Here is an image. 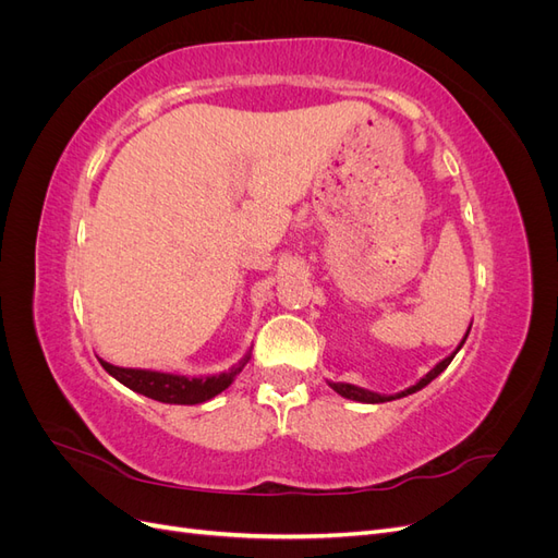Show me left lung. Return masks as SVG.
<instances>
[{"label":"left lung","mask_w":558,"mask_h":558,"mask_svg":"<svg viewBox=\"0 0 558 558\" xmlns=\"http://www.w3.org/2000/svg\"><path fill=\"white\" fill-rule=\"evenodd\" d=\"M472 326V324H470ZM468 332H470V328L465 330V335H463V340L459 342V347H456L447 359H442L440 363H437L428 375H424L421 377L414 386H410V388H404V391H400V393H393V396H386V393H377V391H369V388H363V386H356V384H347V381H328V386L332 388V391H337L340 393L342 398H349V400H356V402H367V404H377V402H388V400H398V398H404V396H412V393H416V391H421V388L424 386H428L437 375L440 373H445L447 369V365L453 361V356L456 353L461 351V347L465 344V340H468Z\"/></svg>","instance_id":"obj_1"}]
</instances>
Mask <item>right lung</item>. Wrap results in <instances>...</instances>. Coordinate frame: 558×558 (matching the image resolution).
<instances>
[{
  "instance_id": "obj_1",
  "label": "right lung",
  "mask_w": 558,
  "mask_h": 558,
  "mask_svg": "<svg viewBox=\"0 0 558 558\" xmlns=\"http://www.w3.org/2000/svg\"><path fill=\"white\" fill-rule=\"evenodd\" d=\"M248 361H251V349L230 369H226V373L185 377L174 373H160V369L118 367L107 363L105 359H99V363H102V367L116 381H121L134 393L165 402V404H199L216 398L218 393H223L234 379H238V375L242 373Z\"/></svg>"
}]
</instances>
